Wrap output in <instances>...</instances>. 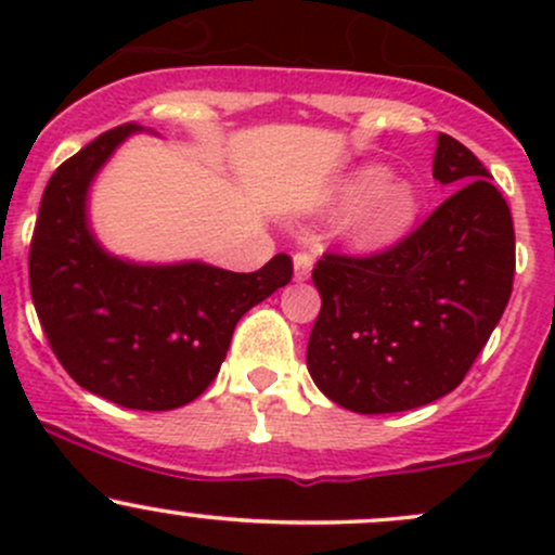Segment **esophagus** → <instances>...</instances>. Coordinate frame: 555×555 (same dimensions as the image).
<instances>
[{"label":"esophagus","instance_id":"34e87169","mask_svg":"<svg viewBox=\"0 0 555 555\" xmlns=\"http://www.w3.org/2000/svg\"><path fill=\"white\" fill-rule=\"evenodd\" d=\"M310 271H313V256H310L308 250L295 253V279L297 282H305V279L310 276Z\"/></svg>","mask_w":555,"mask_h":555}]
</instances>
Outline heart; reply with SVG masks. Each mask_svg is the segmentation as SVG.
I'll use <instances>...</instances> for the list:
<instances>
[{
  "label": "heart",
  "instance_id": "heart-1",
  "mask_svg": "<svg viewBox=\"0 0 555 555\" xmlns=\"http://www.w3.org/2000/svg\"><path fill=\"white\" fill-rule=\"evenodd\" d=\"M339 201L352 203L341 219V234L360 250L397 242L417 214L412 184L391 180L384 167H362L349 175L339 188Z\"/></svg>",
  "mask_w": 555,
  "mask_h": 555
}]
</instances>
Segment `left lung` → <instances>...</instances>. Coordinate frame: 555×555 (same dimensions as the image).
I'll return each mask as SVG.
<instances>
[{
	"label": "left lung",
	"instance_id": "obj_1",
	"mask_svg": "<svg viewBox=\"0 0 555 555\" xmlns=\"http://www.w3.org/2000/svg\"><path fill=\"white\" fill-rule=\"evenodd\" d=\"M433 177L454 195L373 256L323 253L310 331L315 386L360 415L404 412L454 391L501 321L514 284V221L467 145L438 135Z\"/></svg>",
	"mask_w": 555,
	"mask_h": 555
}]
</instances>
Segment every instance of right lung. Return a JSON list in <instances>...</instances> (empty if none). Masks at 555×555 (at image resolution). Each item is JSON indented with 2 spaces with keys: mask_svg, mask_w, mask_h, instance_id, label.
Segmentation results:
<instances>
[{
  "mask_svg": "<svg viewBox=\"0 0 555 555\" xmlns=\"http://www.w3.org/2000/svg\"><path fill=\"white\" fill-rule=\"evenodd\" d=\"M127 122L67 158L43 190L28 276L38 321L56 360L86 391L162 412L201 397L253 305L292 282V258L234 273L206 263L138 266L101 250L86 221L95 171L130 132Z\"/></svg>",
  "mask_w": 555,
  "mask_h": 555,
  "instance_id": "right-lung-1",
  "label": "right lung"
}]
</instances>
